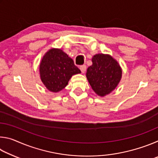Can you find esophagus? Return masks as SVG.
Wrapping results in <instances>:
<instances>
[{
	"label": "esophagus",
	"mask_w": 158,
	"mask_h": 158,
	"mask_svg": "<svg viewBox=\"0 0 158 158\" xmlns=\"http://www.w3.org/2000/svg\"><path fill=\"white\" fill-rule=\"evenodd\" d=\"M80 69H81L82 73H85V70H86V66L84 65L80 66Z\"/></svg>",
	"instance_id": "esophagus-1"
}]
</instances>
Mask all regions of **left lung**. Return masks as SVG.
<instances>
[{
	"label": "left lung",
	"instance_id": "left-lung-1",
	"mask_svg": "<svg viewBox=\"0 0 158 158\" xmlns=\"http://www.w3.org/2000/svg\"><path fill=\"white\" fill-rule=\"evenodd\" d=\"M92 65L87 69L86 78L96 94L100 97L111 93L122 78V68L109 54L97 53L92 58Z\"/></svg>",
	"mask_w": 158,
	"mask_h": 158
}]
</instances>
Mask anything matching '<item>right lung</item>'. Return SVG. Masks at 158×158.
Wrapping results in <instances>:
<instances>
[{
  "label": "right lung",
  "mask_w": 158,
  "mask_h": 158,
  "mask_svg": "<svg viewBox=\"0 0 158 158\" xmlns=\"http://www.w3.org/2000/svg\"><path fill=\"white\" fill-rule=\"evenodd\" d=\"M42 82L49 91L58 93L65 89L71 77L81 71L62 49L52 48L44 53L39 65Z\"/></svg>",
  "instance_id": "add662e5"
}]
</instances>
